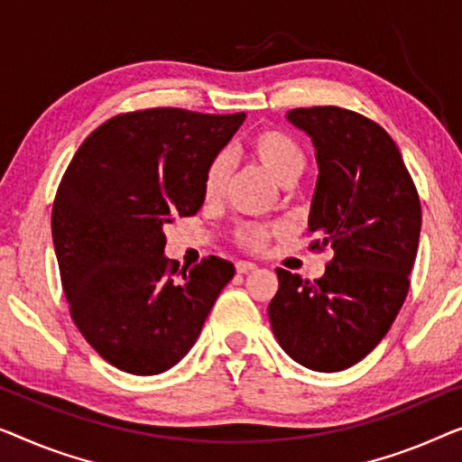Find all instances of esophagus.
Segmentation results:
<instances>
[{"instance_id": "1", "label": "esophagus", "mask_w": 462, "mask_h": 462, "mask_svg": "<svg viewBox=\"0 0 462 462\" xmlns=\"http://www.w3.org/2000/svg\"><path fill=\"white\" fill-rule=\"evenodd\" d=\"M253 270H257V265L251 263V262H238L236 263L238 274H249V272H253Z\"/></svg>"}]
</instances>
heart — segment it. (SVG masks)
Wrapping results in <instances>:
<instances>
[{"label": "heart", "mask_w": 462, "mask_h": 462, "mask_svg": "<svg viewBox=\"0 0 462 462\" xmlns=\"http://www.w3.org/2000/svg\"><path fill=\"white\" fill-rule=\"evenodd\" d=\"M246 152L253 161L262 165L272 180L278 184L291 186L301 178L305 171V152L301 144L289 134L278 132V129H263L246 140ZM230 178V157L226 152H219L211 161L205 171L203 190L207 199H217L224 192ZM274 230L262 224H243L236 230V243L249 251L263 249L268 238Z\"/></svg>", "instance_id": "heart-1"}]
</instances>
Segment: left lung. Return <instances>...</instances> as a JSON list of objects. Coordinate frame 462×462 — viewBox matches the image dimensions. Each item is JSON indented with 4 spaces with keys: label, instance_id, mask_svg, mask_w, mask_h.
<instances>
[{
    "label": "left lung",
    "instance_id": "left-lung-1",
    "mask_svg": "<svg viewBox=\"0 0 462 462\" xmlns=\"http://www.w3.org/2000/svg\"><path fill=\"white\" fill-rule=\"evenodd\" d=\"M287 119L316 148L308 232L320 238L311 249L335 255L314 282L278 268L268 316L291 358L337 373L379 346L404 303L420 200L398 146L374 121L339 106L293 108Z\"/></svg>",
    "mask_w": 462,
    "mask_h": 462
}]
</instances>
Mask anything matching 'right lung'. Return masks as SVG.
<instances>
[{"label":"right lung","instance_id":"obj_1","mask_svg":"<svg viewBox=\"0 0 462 462\" xmlns=\"http://www.w3.org/2000/svg\"><path fill=\"white\" fill-rule=\"evenodd\" d=\"M245 113L146 108L88 135L58 186L51 238L70 316L104 360L159 374L199 339L234 265L207 257L178 270L163 226L205 203V171Z\"/></svg>","mask_w":462,"mask_h":462}]
</instances>
